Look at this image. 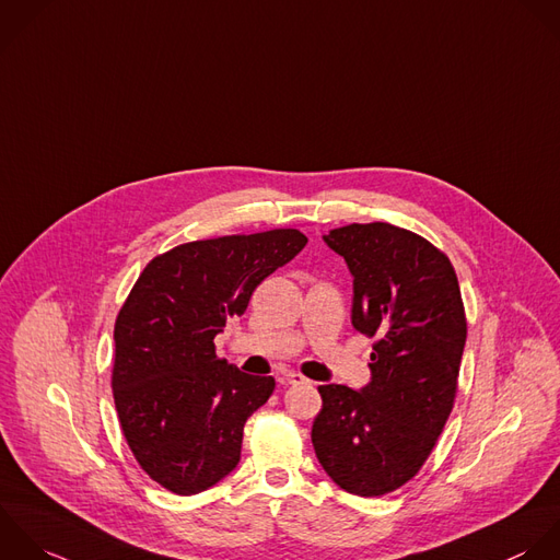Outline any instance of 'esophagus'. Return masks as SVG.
Segmentation results:
<instances>
[{
	"mask_svg": "<svg viewBox=\"0 0 560 560\" xmlns=\"http://www.w3.org/2000/svg\"><path fill=\"white\" fill-rule=\"evenodd\" d=\"M283 380H285V384H292V386H299V384H307V382H310L307 377H303V375L296 373V371L283 373Z\"/></svg>",
	"mask_w": 560,
	"mask_h": 560,
	"instance_id": "esophagus-1",
	"label": "esophagus"
}]
</instances>
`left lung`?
Returning a JSON list of instances; mask_svg holds the SVG:
<instances>
[{"label":"left lung","instance_id":"8db88e82","mask_svg":"<svg viewBox=\"0 0 560 560\" xmlns=\"http://www.w3.org/2000/svg\"><path fill=\"white\" fill-rule=\"evenodd\" d=\"M323 240L353 275V327L377 342L364 388L318 386L312 443L340 489L377 498L419 474L452 415L465 305L450 257L408 229L347 224Z\"/></svg>","mask_w":560,"mask_h":560}]
</instances>
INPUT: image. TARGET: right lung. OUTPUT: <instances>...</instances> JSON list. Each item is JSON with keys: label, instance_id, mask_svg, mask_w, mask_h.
I'll return each instance as SVG.
<instances>
[{"label": "right lung", "instance_id": "obj_1", "mask_svg": "<svg viewBox=\"0 0 560 560\" xmlns=\"http://www.w3.org/2000/svg\"><path fill=\"white\" fill-rule=\"evenodd\" d=\"M307 244L296 229L224 235L156 255L115 320L113 399L139 467L176 495L229 476L246 419L275 390L215 355L213 338Z\"/></svg>", "mask_w": 560, "mask_h": 560}]
</instances>
